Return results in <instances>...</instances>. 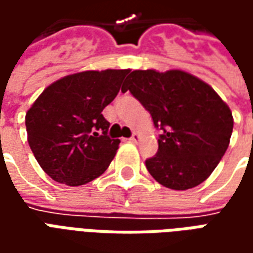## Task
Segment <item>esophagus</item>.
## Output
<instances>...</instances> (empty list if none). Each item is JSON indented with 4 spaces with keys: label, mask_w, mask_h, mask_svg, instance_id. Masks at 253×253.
Returning <instances> with one entry per match:
<instances>
[{
    "label": "esophagus",
    "mask_w": 253,
    "mask_h": 253,
    "mask_svg": "<svg viewBox=\"0 0 253 253\" xmlns=\"http://www.w3.org/2000/svg\"><path fill=\"white\" fill-rule=\"evenodd\" d=\"M130 141H131V142H134V143H137L138 141H139V135H138L137 132H134V134H132L131 138H130Z\"/></svg>",
    "instance_id": "esophagus-1"
}]
</instances>
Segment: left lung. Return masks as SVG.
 Listing matches in <instances>:
<instances>
[{"instance_id":"left-lung-1","label":"left lung","mask_w":253,"mask_h":253,"mask_svg":"<svg viewBox=\"0 0 253 253\" xmlns=\"http://www.w3.org/2000/svg\"><path fill=\"white\" fill-rule=\"evenodd\" d=\"M163 130L159 152L145 161L156 181L170 190L199 186L215 169L233 131V116L214 89L183 70H134L122 86Z\"/></svg>"}]
</instances>
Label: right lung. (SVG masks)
Instances as JSON below:
<instances>
[{
	"instance_id": "obj_1",
	"label": "right lung",
	"mask_w": 253,
	"mask_h": 253,
	"mask_svg": "<svg viewBox=\"0 0 253 253\" xmlns=\"http://www.w3.org/2000/svg\"><path fill=\"white\" fill-rule=\"evenodd\" d=\"M130 70H86L48 85L25 115L28 143L52 180L77 187L103 175L119 148L103 110Z\"/></svg>"
}]
</instances>
